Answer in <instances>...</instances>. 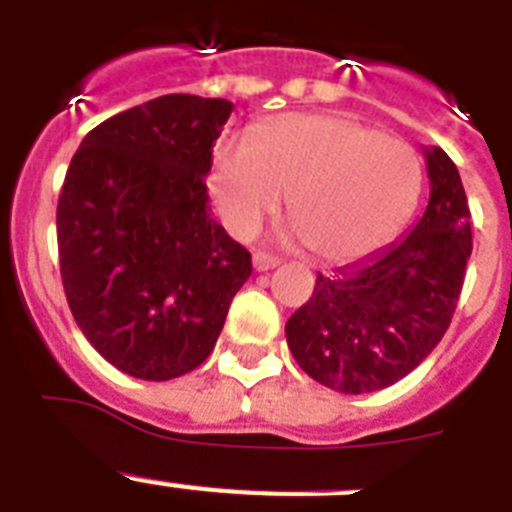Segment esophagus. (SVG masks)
I'll return each mask as SVG.
<instances>
[{
    "label": "esophagus",
    "mask_w": 512,
    "mask_h": 512,
    "mask_svg": "<svg viewBox=\"0 0 512 512\" xmlns=\"http://www.w3.org/2000/svg\"><path fill=\"white\" fill-rule=\"evenodd\" d=\"M252 265H255L257 273H265V270H273L278 265V257L268 255V252H255L252 255Z\"/></svg>",
    "instance_id": "esophagus-1"
}]
</instances>
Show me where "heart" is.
I'll return each mask as SVG.
<instances>
[{
	"instance_id": "heart-1",
	"label": "heart",
	"mask_w": 512,
	"mask_h": 512,
	"mask_svg": "<svg viewBox=\"0 0 512 512\" xmlns=\"http://www.w3.org/2000/svg\"><path fill=\"white\" fill-rule=\"evenodd\" d=\"M221 221L250 237L288 193V216L311 255L355 262L397 237L422 188L420 154L350 115H283L252 141H224L211 164Z\"/></svg>"
}]
</instances>
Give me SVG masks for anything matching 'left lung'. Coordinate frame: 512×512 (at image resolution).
I'll return each instance as SVG.
<instances>
[{
	"instance_id": "8db88e82",
	"label": "left lung",
	"mask_w": 512,
	"mask_h": 512,
	"mask_svg": "<svg viewBox=\"0 0 512 512\" xmlns=\"http://www.w3.org/2000/svg\"><path fill=\"white\" fill-rule=\"evenodd\" d=\"M430 201L412 231L361 262L317 275L286 322L293 358L342 394H368L415 371L446 335L471 255L469 203L446 151L425 149Z\"/></svg>"
}]
</instances>
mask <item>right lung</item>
<instances>
[{
    "instance_id": "obj_1",
    "label": "right lung",
    "mask_w": 512,
    "mask_h": 512,
    "mask_svg": "<svg viewBox=\"0 0 512 512\" xmlns=\"http://www.w3.org/2000/svg\"><path fill=\"white\" fill-rule=\"evenodd\" d=\"M229 100L164 95L92 128L56 208L61 281L92 348L170 381L219 340L252 257L211 219L206 175Z\"/></svg>"
}]
</instances>
